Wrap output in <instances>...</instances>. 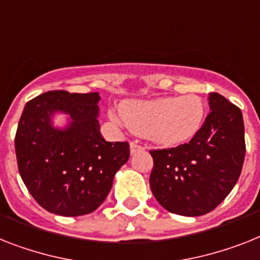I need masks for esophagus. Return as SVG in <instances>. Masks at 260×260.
I'll list each match as a JSON object with an SVG mask.
<instances>
[{
    "mask_svg": "<svg viewBox=\"0 0 260 260\" xmlns=\"http://www.w3.org/2000/svg\"><path fill=\"white\" fill-rule=\"evenodd\" d=\"M142 150H145V147L138 145L137 142H132V145H130V151H132V154H137L139 151H142Z\"/></svg>",
    "mask_w": 260,
    "mask_h": 260,
    "instance_id": "obj_1",
    "label": "esophagus"
}]
</instances>
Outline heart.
Segmentation results:
<instances>
[{"label":"heart","instance_id":"obj_1","mask_svg":"<svg viewBox=\"0 0 260 260\" xmlns=\"http://www.w3.org/2000/svg\"><path fill=\"white\" fill-rule=\"evenodd\" d=\"M126 125L164 147L190 142L202 128L206 107L195 94L126 102L121 109Z\"/></svg>","mask_w":260,"mask_h":260}]
</instances>
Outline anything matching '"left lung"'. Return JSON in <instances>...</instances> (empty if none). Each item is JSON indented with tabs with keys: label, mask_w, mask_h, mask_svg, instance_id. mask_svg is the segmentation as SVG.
<instances>
[{
	"label": "left lung",
	"mask_w": 260,
	"mask_h": 260,
	"mask_svg": "<svg viewBox=\"0 0 260 260\" xmlns=\"http://www.w3.org/2000/svg\"><path fill=\"white\" fill-rule=\"evenodd\" d=\"M210 114L188 143L151 150L150 187L167 211L205 215L234 188L243 166L246 143L241 109L218 93L209 94Z\"/></svg>",
	"instance_id": "1"
}]
</instances>
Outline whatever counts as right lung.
I'll use <instances>...</instances> for the list:
<instances>
[{
    "instance_id": "add662e5",
    "label": "right lung",
    "mask_w": 260,
    "mask_h": 260,
    "mask_svg": "<svg viewBox=\"0 0 260 260\" xmlns=\"http://www.w3.org/2000/svg\"><path fill=\"white\" fill-rule=\"evenodd\" d=\"M100 100L98 93L54 90L25 105L14 139L18 171L31 197L49 212H93L130 156L127 142H106L101 135ZM55 112L69 115L63 129L52 126Z\"/></svg>"
}]
</instances>
